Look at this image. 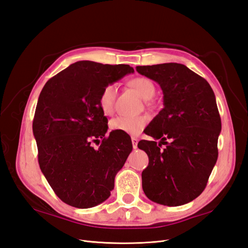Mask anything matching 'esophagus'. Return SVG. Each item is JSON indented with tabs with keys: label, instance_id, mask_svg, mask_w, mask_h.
<instances>
[{
	"label": "esophagus",
	"instance_id": "1",
	"mask_svg": "<svg viewBox=\"0 0 248 248\" xmlns=\"http://www.w3.org/2000/svg\"><path fill=\"white\" fill-rule=\"evenodd\" d=\"M131 140H132V147H133V149H137V148H138V142H139V140H138L137 138H132V139H131Z\"/></svg>",
	"mask_w": 248,
	"mask_h": 248
}]
</instances>
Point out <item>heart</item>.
Wrapping results in <instances>:
<instances>
[{
    "label": "heart",
    "instance_id": "obj_1",
    "mask_svg": "<svg viewBox=\"0 0 248 248\" xmlns=\"http://www.w3.org/2000/svg\"><path fill=\"white\" fill-rule=\"evenodd\" d=\"M129 84L142 99H149L154 95V85L148 78H133L130 80ZM116 94V84H108L102 88L98 98V103L104 114H110L114 109ZM147 123L148 119L145 116H119L111 120L109 127L112 131H119L129 134V136H138L145 128Z\"/></svg>",
    "mask_w": 248,
    "mask_h": 248
}]
</instances>
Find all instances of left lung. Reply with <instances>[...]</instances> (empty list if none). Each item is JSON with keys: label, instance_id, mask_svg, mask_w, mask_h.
<instances>
[{"label": "left lung", "instance_id": "left-lung-1", "mask_svg": "<svg viewBox=\"0 0 248 248\" xmlns=\"http://www.w3.org/2000/svg\"><path fill=\"white\" fill-rule=\"evenodd\" d=\"M137 71L156 81L163 93V108L145 131L154 140L138 145L149 157L142 190L157 204H187L205 189L218 157L221 120L214 92L183 64L137 66Z\"/></svg>", "mask_w": 248, "mask_h": 248}]
</instances>
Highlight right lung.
I'll use <instances>...</instances> for the list:
<instances>
[{"label":"right lung","mask_w":248,"mask_h":248,"mask_svg":"<svg viewBox=\"0 0 248 248\" xmlns=\"http://www.w3.org/2000/svg\"><path fill=\"white\" fill-rule=\"evenodd\" d=\"M134 70L92 61L71 64L51 78L39 95L33 121L40 170L57 196L72 207L101 204L132 151L128 136L108 131L98 98L102 88ZM102 141L95 149L93 142Z\"/></svg>","instance_id":"obj_1"}]
</instances>
